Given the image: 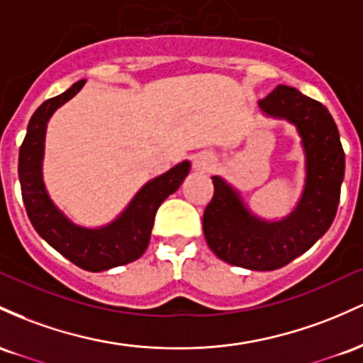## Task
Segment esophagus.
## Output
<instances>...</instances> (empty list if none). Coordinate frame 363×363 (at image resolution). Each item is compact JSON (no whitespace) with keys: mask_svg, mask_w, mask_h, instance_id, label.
Instances as JSON below:
<instances>
[{"mask_svg":"<svg viewBox=\"0 0 363 363\" xmlns=\"http://www.w3.org/2000/svg\"><path fill=\"white\" fill-rule=\"evenodd\" d=\"M214 166V157L209 152H201L194 157V168L197 171H209Z\"/></svg>","mask_w":363,"mask_h":363,"instance_id":"1","label":"esophagus"}]
</instances>
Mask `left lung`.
Wrapping results in <instances>:
<instances>
[{"instance_id": "8db88e82", "label": "left lung", "mask_w": 363, "mask_h": 363, "mask_svg": "<svg viewBox=\"0 0 363 363\" xmlns=\"http://www.w3.org/2000/svg\"><path fill=\"white\" fill-rule=\"evenodd\" d=\"M266 115L288 120L302 137L305 186L298 203L279 221L260 219L221 177H213L214 195L203 211L207 245L231 266L274 271L307 252L331 226L345 177L340 132L319 101L295 87L278 85L259 101Z\"/></svg>"}]
</instances>
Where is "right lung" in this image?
Listing matches in <instances>:
<instances>
[{
  "mask_svg": "<svg viewBox=\"0 0 363 363\" xmlns=\"http://www.w3.org/2000/svg\"><path fill=\"white\" fill-rule=\"evenodd\" d=\"M84 84L85 80H79L68 91L44 101L35 109L28 121L27 135L20 145L18 178L27 216L35 231L75 266L99 272L133 262L144 254L157 209L168 195L180 189L190 171V162L183 161L161 177L145 183L127 209L109 225L84 228L70 221L55 206L44 186V138L52 113L70 101Z\"/></svg>",
  "mask_w": 363,
  "mask_h": 363,
  "instance_id": "obj_1",
  "label": "right lung"
}]
</instances>
